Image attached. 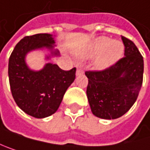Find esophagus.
Returning a JSON list of instances; mask_svg holds the SVG:
<instances>
[{"label":"esophagus","mask_w":150,"mask_h":150,"mask_svg":"<svg viewBox=\"0 0 150 150\" xmlns=\"http://www.w3.org/2000/svg\"><path fill=\"white\" fill-rule=\"evenodd\" d=\"M76 74H77V76H78V75H81V74H83V70H82V68H81V67H78L77 71H76Z\"/></svg>","instance_id":"esophagus-1"}]
</instances>
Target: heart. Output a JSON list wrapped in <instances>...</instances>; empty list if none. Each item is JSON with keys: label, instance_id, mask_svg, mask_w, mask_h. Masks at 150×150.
Masks as SVG:
<instances>
[{"label": "heart", "instance_id": "heart-1", "mask_svg": "<svg viewBox=\"0 0 150 150\" xmlns=\"http://www.w3.org/2000/svg\"><path fill=\"white\" fill-rule=\"evenodd\" d=\"M124 53L121 42L108 38H98L92 41L79 54L82 57L96 56L93 67L97 70H105L117 63Z\"/></svg>", "mask_w": 150, "mask_h": 150}]
</instances>
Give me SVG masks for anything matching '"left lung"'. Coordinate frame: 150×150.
Wrapping results in <instances>:
<instances>
[{
  "label": "left lung",
  "instance_id": "obj_1",
  "mask_svg": "<svg viewBox=\"0 0 150 150\" xmlns=\"http://www.w3.org/2000/svg\"><path fill=\"white\" fill-rule=\"evenodd\" d=\"M124 57L109 68L87 71L86 94L93 113L101 119H117L127 112L139 95L143 79V57L135 44L121 37Z\"/></svg>",
  "mask_w": 150,
  "mask_h": 150
}]
</instances>
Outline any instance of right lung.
Here are the masks:
<instances>
[{
	"label": "right lung",
	"mask_w": 150,
	"mask_h": 150,
	"mask_svg": "<svg viewBox=\"0 0 150 150\" xmlns=\"http://www.w3.org/2000/svg\"><path fill=\"white\" fill-rule=\"evenodd\" d=\"M54 43L50 34L25 37L16 45L8 60L9 85L16 103L23 112L38 119L56 112L76 77V68L64 71L50 63L38 71L28 67L25 57L31 50L47 48L52 56H59L58 50H53Z\"/></svg>",
	"instance_id": "right-lung-1"
}]
</instances>
